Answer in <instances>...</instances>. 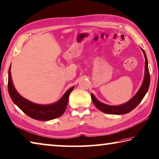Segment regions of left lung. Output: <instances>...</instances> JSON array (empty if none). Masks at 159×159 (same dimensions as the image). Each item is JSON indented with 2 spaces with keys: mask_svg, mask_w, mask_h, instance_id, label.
Wrapping results in <instances>:
<instances>
[{
  "mask_svg": "<svg viewBox=\"0 0 159 159\" xmlns=\"http://www.w3.org/2000/svg\"><path fill=\"white\" fill-rule=\"evenodd\" d=\"M143 51L144 56H145V78H144V80L143 83V85L141 86L139 90L136 93V94L132 98V99L129 101L128 102H126L125 104L117 106H108L106 105L104 103L100 102L99 101H98L93 94H91L92 102H93L94 104L96 107L100 110L101 111H102L105 113L108 114H113V115H122L126 114L128 112H131L133 111L136 106L139 104L141 102V101L145 97L147 92L148 91V89L149 87V83H150V74L148 68V58H147L146 54L144 51L143 49H142Z\"/></svg>",
  "mask_w": 159,
  "mask_h": 159,
  "instance_id": "left-lung-1",
  "label": "left lung"
}]
</instances>
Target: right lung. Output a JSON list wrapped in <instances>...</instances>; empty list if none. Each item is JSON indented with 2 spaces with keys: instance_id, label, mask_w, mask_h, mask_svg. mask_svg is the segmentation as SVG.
<instances>
[{
  "instance_id": "obj_1",
  "label": "right lung",
  "mask_w": 159,
  "mask_h": 159,
  "mask_svg": "<svg viewBox=\"0 0 159 159\" xmlns=\"http://www.w3.org/2000/svg\"><path fill=\"white\" fill-rule=\"evenodd\" d=\"M74 87L66 92L58 102L51 105H39L30 102L22 97L14 88L11 80L10 67L8 71L7 89L12 102L21 111L31 118L37 120L48 121L56 119L64 113L67 108L69 97Z\"/></svg>"
}]
</instances>
